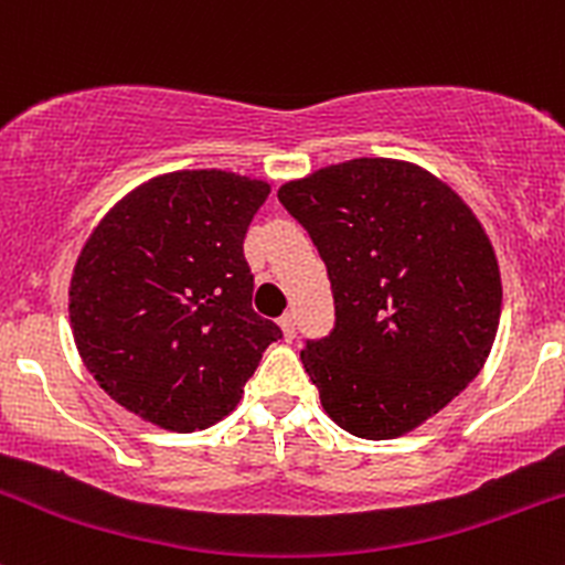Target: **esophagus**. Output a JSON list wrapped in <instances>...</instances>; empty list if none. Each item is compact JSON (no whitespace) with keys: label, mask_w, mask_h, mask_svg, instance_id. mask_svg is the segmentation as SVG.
<instances>
[{"label":"esophagus","mask_w":565,"mask_h":565,"mask_svg":"<svg viewBox=\"0 0 565 565\" xmlns=\"http://www.w3.org/2000/svg\"><path fill=\"white\" fill-rule=\"evenodd\" d=\"M278 324H281V330H284V339L292 341L295 339V317L287 311V315L278 319Z\"/></svg>","instance_id":"1"}]
</instances>
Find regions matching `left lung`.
<instances>
[{
	"label": "left lung",
	"mask_w": 565,
	"mask_h": 565,
	"mask_svg": "<svg viewBox=\"0 0 565 565\" xmlns=\"http://www.w3.org/2000/svg\"><path fill=\"white\" fill-rule=\"evenodd\" d=\"M278 202L328 267L335 324L300 361L324 413L393 440L478 377L500 322V267L481 221L426 169L355 158L284 182Z\"/></svg>",
	"instance_id": "left-lung-1"
}]
</instances>
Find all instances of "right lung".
I'll use <instances>...</instances> for the list:
<instances>
[{
    "label": "right lung",
    "mask_w": 565,
    "mask_h": 565,
    "mask_svg": "<svg viewBox=\"0 0 565 565\" xmlns=\"http://www.w3.org/2000/svg\"><path fill=\"white\" fill-rule=\"evenodd\" d=\"M265 180L152 177L104 215L71 278V328L95 383L169 431L218 424L281 328L250 309L243 256Z\"/></svg>",
    "instance_id": "right-lung-1"
}]
</instances>
